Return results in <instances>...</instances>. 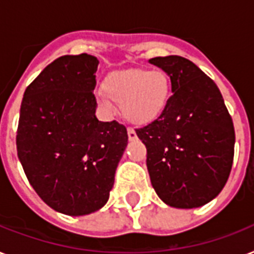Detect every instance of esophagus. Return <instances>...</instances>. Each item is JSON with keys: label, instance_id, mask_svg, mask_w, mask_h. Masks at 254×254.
Returning <instances> with one entry per match:
<instances>
[{"label": "esophagus", "instance_id": "1", "mask_svg": "<svg viewBox=\"0 0 254 254\" xmlns=\"http://www.w3.org/2000/svg\"><path fill=\"white\" fill-rule=\"evenodd\" d=\"M127 137H129V141H135L137 139V133L134 131V129H131V127L127 129Z\"/></svg>", "mask_w": 254, "mask_h": 254}]
</instances>
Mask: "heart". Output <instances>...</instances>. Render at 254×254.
Listing matches in <instances>:
<instances>
[{"mask_svg":"<svg viewBox=\"0 0 254 254\" xmlns=\"http://www.w3.org/2000/svg\"><path fill=\"white\" fill-rule=\"evenodd\" d=\"M171 92L169 75L161 69L127 68L108 73L97 100L108 108L119 104L129 123L147 125L166 111Z\"/></svg>","mask_w":254,"mask_h":254,"instance_id":"heart-1","label":"heart"}]
</instances>
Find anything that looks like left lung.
Returning <instances> with one entry per match:
<instances>
[{"instance_id": "obj_1", "label": "left lung", "mask_w": 254, "mask_h": 254, "mask_svg": "<svg viewBox=\"0 0 254 254\" xmlns=\"http://www.w3.org/2000/svg\"><path fill=\"white\" fill-rule=\"evenodd\" d=\"M169 75L166 111L135 130L159 199L174 208H197L220 193L232 169L235 129L217 85L177 55L149 59Z\"/></svg>"}]
</instances>
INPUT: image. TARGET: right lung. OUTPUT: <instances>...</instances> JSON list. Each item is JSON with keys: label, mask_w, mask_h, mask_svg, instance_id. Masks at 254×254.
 <instances>
[{"label": "right lung", "mask_w": 254, "mask_h": 254, "mask_svg": "<svg viewBox=\"0 0 254 254\" xmlns=\"http://www.w3.org/2000/svg\"><path fill=\"white\" fill-rule=\"evenodd\" d=\"M97 65L88 54L58 58L26 88L19 112L17 151L26 177L46 204L69 216L107 204L127 145V127L95 116Z\"/></svg>", "instance_id": "obj_1"}]
</instances>
